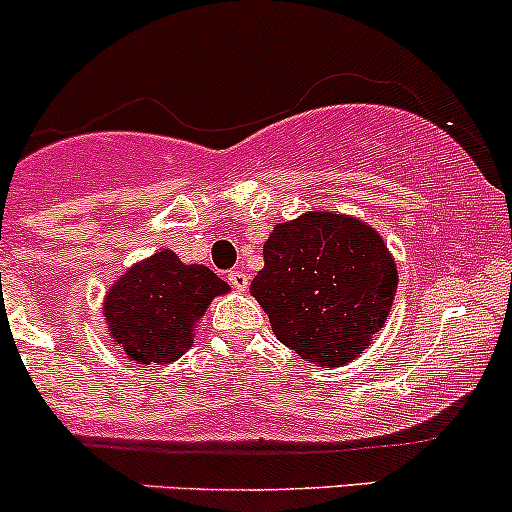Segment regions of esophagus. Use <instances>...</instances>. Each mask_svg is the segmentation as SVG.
I'll list each match as a JSON object with an SVG mask.
<instances>
[{
	"label": "esophagus",
	"mask_w": 512,
	"mask_h": 512,
	"mask_svg": "<svg viewBox=\"0 0 512 512\" xmlns=\"http://www.w3.org/2000/svg\"><path fill=\"white\" fill-rule=\"evenodd\" d=\"M227 280H229V285L234 287V290H244V287L249 285V273H244V271H229V273H227Z\"/></svg>",
	"instance_id": "esophagus-1"
}]
</instances>
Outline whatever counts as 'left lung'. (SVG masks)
Listing matches in <instances>:
<instances>
[{"instance_id":"8db88e82","label":"left lung","mask_w":512,"mask_h":512,"mask_svg":"<svg viewBox=\"0 0 512 512\" xmlns=\"http://www.w3.org/2000/svg\"><path fill=\"white\" fill-rule=\"evenodd\" d=\"M251 292L278 341L314 365H343L384 326L396 266L380 234L333 212L273 229Z\"/></svg>"}]
</instances>
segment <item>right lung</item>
I'll return each instance as SVG.
<instances>
[{
    "label": "right lung",
    "instance_id": "obj_1",
    "mask_svg": "<svg viewBox=\"0 0 512 512\" xmlns=\"http://www.w3.org/2000/svg\"><path fill=\"white\" fill-rule=\"evenodd\" d=\"M229 285L205 266L159 251L130 268L106 295L108 331L135 363H171L193 343L195 321Z\"/></svg>",
    "mask_w": 512,
    "mask_h": 512
}]
</instances>
